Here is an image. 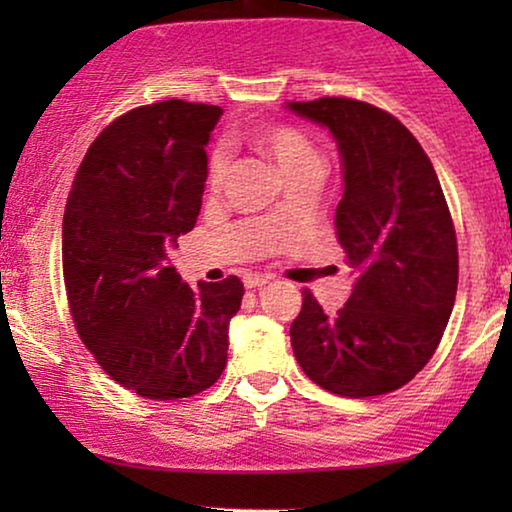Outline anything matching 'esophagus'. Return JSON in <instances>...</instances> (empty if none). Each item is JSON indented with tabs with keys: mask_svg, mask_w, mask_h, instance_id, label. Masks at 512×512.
Returning a JSON list of instances; mask_svg holds the SVG:
<instances>
[{
	"mask_svg": "<svg viewBox=\"0 0 512 512\" xmlns=\"http://www.w3.org/2000/svg\"><path fill=\"white\" fill-rule=\"evenodd\" d=\"M268 282H270L268 275H256V272L244 275V286H247V289H261V286H265Z\"/></svg>",
	"mask_w": 512,
	"mask_h": 512,
	"instance_id": "34e87169",
	"label": "esophagus"
}]
</instances>
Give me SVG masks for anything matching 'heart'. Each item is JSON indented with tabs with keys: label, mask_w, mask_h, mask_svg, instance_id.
Wrapping results in <instances>:
<instances>
[{
	"label": "heart",
	"mask_w": 512,
	"mask_h": 512,
	"mask_svg": "<svg viewBox=\"0 0 512 512\" xmlns=\"http://www.w3.org/2000/svg\"><path fill=\"white\" fill-rule=\"evenodd\" d=\"M249 142L258 151H263L265 156L275 160L279 172L284 174V179L307 170V167L321 165L319 151L314 149L310 139L303 132L286 128V125H258V128L249 130ZM226 167V153L221 149H214L207 163V184L219 186L223 177H226Z\"/></svg>",
	"instance_id": "1"
}]
</instances>
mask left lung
<instances>
[{"instance_id":"1","label":"left lung","mask_w":512,"mask_h":512,"mask_svg":"<svg viewBox=\"0 0 512 512\" xmlns=\"http://www.w3.org/2000/svg\"><path fill=\"white\" fill-rule=\"evenodd\" d=\"M328 128L342 160L338 240L356 270L328 314L305 291L291 347L314 384L347 398L401 389L436 352L457 298L454 223L429 156L387 111L349 97L289 102Z\"/></svg>"}]
</instances>
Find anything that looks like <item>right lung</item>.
<instances>
[{
	"label": "right lung",
	"mask_w": 512,
	"mask_h": 512,
	"mask_svg": "<svg viewBox=\"0 0 512 512\" xmlns=\"http://www.w3.org/2000/svg\"><path fill=\"white\" fill-rule=\"evenodd\" d=\"M221 114L214 104L165 100L118 116L81 160L62 219L76 331L111 380L153 401L219 380L244 296L235 275L191 289L170 263L198 221L205 146Z\"/></svg>",
	"instance_id": "right-lung-1"
}]
</instances>
